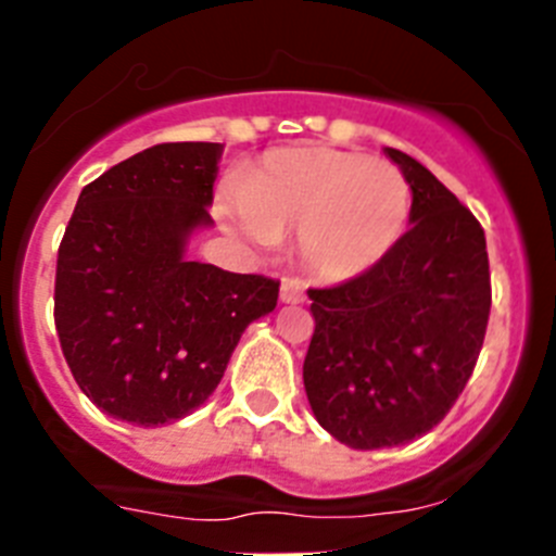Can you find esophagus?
I'll list each match as a JSON object with an SVG mask.
<instances>
[{
	"mask_svg": "<svg viewBox=\"0 0 556 556\" xmlns=\"http://www.w3.org/2000/svg\"><path fill=\"white\" fill-rule=\"evenodd\" d=\"M281 301L283 303H292V306H294V303L306 301V292H303L301 283L289 281V278H287V281L281 283Z\"/></svg>",
	"mask_w": 556,
	"mask_h": 556,
	"instance_id": "1",
	"label": "esophagus"
}]
</instances>
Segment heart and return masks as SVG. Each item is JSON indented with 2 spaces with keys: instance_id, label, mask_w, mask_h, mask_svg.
<instances>
[{
  "instance_id": "obj_1",
  "label": "heart",
  "mask_w": 556,
  "mask_h": 556,
  "mask_svg": "<svg viewBox=\"0 0 556 556\" xmlns=\"http://www.w3.org/2000/svg\"><path fill=\"white\" fill-rule=\"evenodd\" d=\"M412 186L387 161L337 147H283L255 161L242 189L225 191V228L267 244L298 233L303 267L328 283L362 278L404 236Z\"/></svg>"
}]
</instances>
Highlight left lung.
I'll use <instances>...</instances> for the list:
<instances>
[{
  "mask_svg": "<svg viewBox=\"0 0 556 556\" xmlns=\"http://www.w3.org/2000/svg\"><path fill=\"white\" fill-rule=\"evenodd\" d=\"M387 155L412 186V228L362 278L308 289V404L328 434L358 451L404 445L448 415L493 301L479 219L420 161L392 147Z\"/></svg>",
  "mask_w": 556,
  "mask_h": 556,
  "instance_id": "1",
  "label": "left lung"
}]
</instances>
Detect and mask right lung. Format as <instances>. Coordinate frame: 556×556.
Here are the masks:
<instances>
[{
  "mask_svg": "<svg viewBox=\"0 0 556 556\" xmlns=\"http://www.w3.org/2000/svg\"><path fill=\"white\" fill-rule=\"evenodd\" d=\"M223 144L172 141L111 166L77 198L58 248L55 328L77 387L105 415L164 426L217 390L281 281L186 258L211 225Z\"/></svg>",
  "mask_w": 556,
  "mask_h": 556,
  "instance_id": "right-lung-1",
  "label": "right lung"
}]
</instances>
